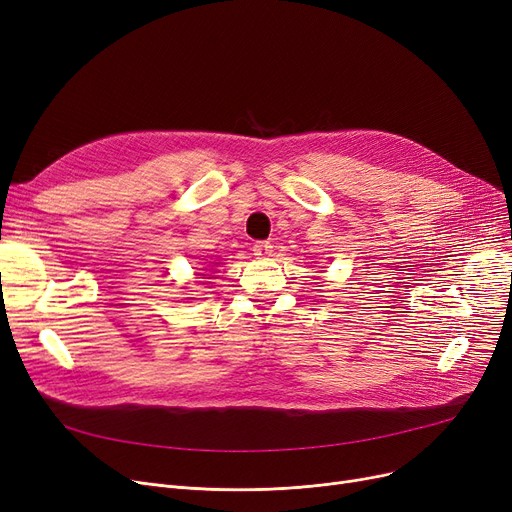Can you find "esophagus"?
<instances>
[{"instance_id": "1", "label": "esophagus", "mask_w": 512, "mask_h": 512, "mask_svg": "<svg viewBox=\"0 0 512 512\" xmlns=\"http://www.w3.org/2000/svg\"><path fill=\"white\" fill-rule=\"evenodd\" d=\"M253 255H255L257 259L270 257V255H272V242H270V240H257L255 245H253Z\"/></svg>"}]
</instances>
